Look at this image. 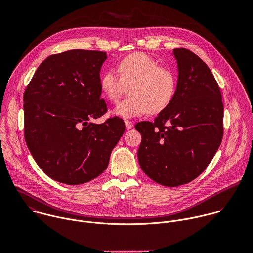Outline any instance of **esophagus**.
<instances>
[{"instance_id":"esophagus-1","label":"esophagus","mask_w":253,"mask_h":253,"mask_svg":"<svg viewBox=\"0 0 253 253\" xmlns=\"http://www.w3.org/2000/svg\"><path fill=\"white\" fill-rule=\"evenodd\" d=\"M125 127L127 130H130L133 128V123L131 121H128V120H125Z\"/></svg>"}]
</instances>
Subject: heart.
I'll list each match as a JSON object with an SVG mask.
<instances>
[{"instance_id":"heart-1","label":"heart","mask_w":253,"mask_h":253,"mask_svg":"<svg viewBox=\"0 0 253 253\" xmlns=\"http://www.w3.org/2000/svg\"><path fill=\"white\" fill-rule=\"evenodd\" d=\"M119 75L108 70L100 78L104 96L112 103L117 102L130 87V97L117 104L113 113L129 119L148 111L158 113L170 103L176 89L174 72L160 67L158 62L145 53H134L118 64Z\"/></svg>"}]
</instances>
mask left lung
I'll return each instance as SVG.
<instances>
[{"label":"left lung","instance_id":"left-lung-1","mask_svg":"<svg viewBox=\"0 0 253 253\" xmlns=\"http://www.w3.org/2000/svg\"><path fill=\"white\" fill-rule=\"evenodd\" d=\"M172 55L178 71L172 100L154 122L135 125L142 137L141 169L168 187L198 177L218 150L223 135L222 97L210 69L189 50L174 49Z\"/></svg>","mask_w":253,"mask_h":253}]
</instances>
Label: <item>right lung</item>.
Instances as JSON below:
<instances>
[{
	"instance_id": "obj_1",
	"label": "right lung",
	"mask_w": 253,
	"mask_h": 253,
	"mask_svg": "<svg viewBox=\"0 0 253 253\" xmlns=\"http://www.w3.org/2000/svg\"><path fill=\"white\" fill-rule=\"evenodd\" d=\"M107 54L71 50L48 57L24 93L25 140L36 163L60 183L79 185L102 174L125 131L107 112L100 71Z\"/></svg>"
}]
</instances>
